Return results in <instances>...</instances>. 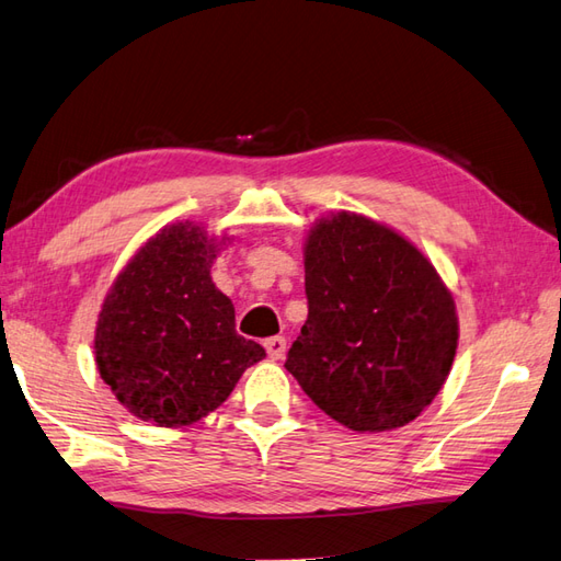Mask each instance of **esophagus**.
<instances>
[{
  "mask_svg": "<svg viewBox=\"0 0 561 561\" xmlns=\"http://www.w3.org/2000/svg\"><path fill=\"white\" fill-rule=\"evenodd\" d=\"M265 351H267V356L272 360L284 358V354H286V340H284V336H270V340H265Z\"/></svg>",
  "mask_w": 561,
  "mask_h": 561,
  "instance_id": "34e87169",
  "label": "esophagus"
}]
</instances>
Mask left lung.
Listing matches in <instances>:
<instances>
[{
	"mask_svg": "<svg viewBox=\"0 0 561 561\" xmlns=\"http://www.w3.org/2000/svg\"><path fill=\"white\" fill-rule=\"evenodd\" d=\"M304 265L308 320L284 368L356 433L419 419L459 344L457 306L435 265L403 233L348 210L308 229Z\"/></svg>",
	"mask_w": 561,
	"mask_h": 561,
	"instance_id": "obj_1",
	"label": "left lung"
}]
</instances>
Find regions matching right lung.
<instances>
[{
  "label": "right lung",
  "instance_id": "add662e5",
  "mask_svg": "<svg viewBox=\"0 0 561 561\" xmlns=\"http://www.w3.org/2000/svg\"><path fill=\"white\" fill-rule=\"evenodd\" d=\"M229 237L174 221L150 237L116 275L95 328L104 385L136 419L181 427L227 401L239 377L265 358L233 324V304L210 267Z\"/></svg>",
  "mask_w": 561,
  "mask_h": 561
}]
</instances>
